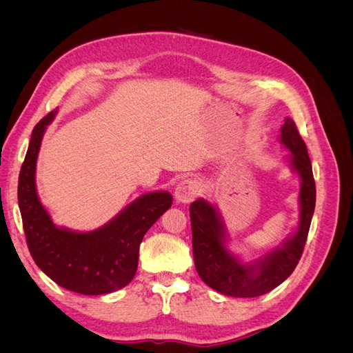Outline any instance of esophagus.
Instances as JSON below:
<instances>
[{
    "label": "esophagus",
    "mask_w": 353,
    "mask_h": 353,
    "mask_svg": "<svg viewBox=\"0 0 353 353\" xmlns=\"http://www.w3.org/2000/svg\"><path fill=\"white\" fill-rule=\"evenodd\" d=\"M200 183L194 178H187L176 185L175 188V199L179 203H190L193 201L200 194Z\"/></svg>",
    "instance_id": "esophagus-1"
}]
</instances>
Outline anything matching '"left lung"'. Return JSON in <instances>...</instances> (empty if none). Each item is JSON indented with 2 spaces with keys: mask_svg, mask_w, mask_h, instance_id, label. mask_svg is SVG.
I'll use <instances>...</instances> for the list:
<instances>
[{
  "mask_svg": "<svg viewBox=\"0 0 353 353\" xmlns=\"http://www.w3.org/2000/svg\"><path fill=\"white\" fill-rule=\"evenodd\" d=\"M280 143L292 153L288 162L292 170L301 178L299 225L281 248L266 253L258 261L243 263L227 249L225 225L216 206L205 199H199L190 205L196 270L203 281L222 294L232 297L262 296L285 281L301 261L315 210L316 191L312 165L306 144L290 117H285L281 126Z\"/></svg>",
  "mask_w": 353,
  "mask_h": 353,
  "instance_id": "left-lung-1",
  "label": "left lung"
}]
</instances>
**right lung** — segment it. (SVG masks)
I'll use <instances>...</instances> for the list:
<instances>
[{
  "instance_id": "obj_1",
  "label": "right lung",
  "mask_w": 353,
  "mask_h": 353,
  "mask_svg": "<svg viewBox=\"0 0 353 353\" xmlns=\"http://www.w3.org/2000/svg\"><path fill=\"white\" fill-rule=\"evenodd\" d=\"M56 113L50 112L35 125L19 175L17 199L29 252L41 271L66 290L88 296L121 290L137 272L144 234L172 205V196L168 191L147 193L94 231L56 227L35 185L41 141Z\"/></svg>"
}]
</instances>
